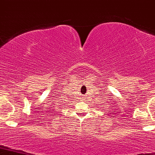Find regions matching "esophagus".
<instances>
[{"mask_svg": "<svg viewBox=\"0 0 155 155\" xmlns=\"http://www.w3.org/2000/svg\"><path fill=\"white\" fill-rule=\"evenodd\" d=\"M82 98H83V99H85V98H86V97H85V96H84V97H82Z\"/></svg>", "mask_w": 155, "mask_h": 155, "instance_id": "34e87169", "label": "esophagus"}]
</instances>
